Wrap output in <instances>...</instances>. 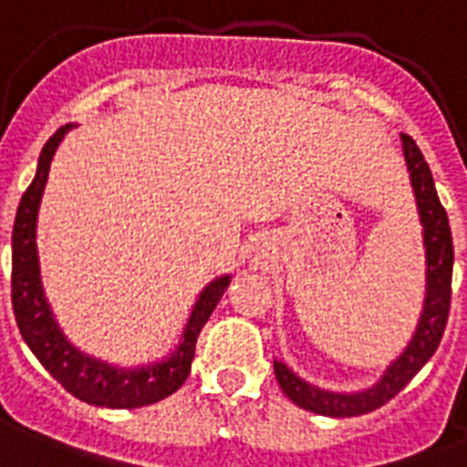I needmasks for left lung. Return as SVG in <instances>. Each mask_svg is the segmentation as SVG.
I'll list each match as a JSON object with an SVG mask.
<instances>
[{
  "mask_svg": "<svg viewBox=\"0 0 467 467\" xmlns=\"http://www.w3.org/2000/svg\"><path fill=\"white\" fill-rule=\"evenodd\" d=\"M402 150H405L407 167H410L414 198H417L421 225H424V247H427V300H424L420 327H417L410 347L402 351V356L390 368L385 370L380 383L373 385L370 390L354 392V395H339V392H325L319 388H312L306 380H300L293 370L285 368L284 363H274L278 385L296 405L307 412L325 414V417H358V414L373 412L378 407H383L434 356L443 329H446V322H449L451 276H453V240H451L449 215L436 196L431 169L410 135H402Z\"/></svg>",
  "mask_w": 467,
  "mask_h": 467,
  "instance_id": "obj_1",
  "label": "left lung"
}]
</instances>
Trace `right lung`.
Instances as JSON below:
<instances>
[{
  "label": "right lung",
  "mask_w": 467,
  "mask_h": 467,
  "mask_svg": "<svg viewBox=\"0 0 467 467\" xmlns=\"http://www.w3.org/2000/svg\"><path fill=\"white\" fill-rule=\"evenodd\" d=\"M72 126L60 128L46 142L38 157V171L33 176L31 186L26 189L18 203L14 234H11V306L16 315L18 332L24 337L36 358L57 383L82 402L97 407H113V410H133V407L155 405L160 400L169 398L189 378L196 339L203 325L215 310L218 300L223 298L230 276L215 278L205 285L201 298L196 300L191 312L189 325L183 329L182 344L169 356L167 361L152 363L145 368L123 370L111 368L109 363L79 354L55 322L53 312L47 307L43 285H40L38 252H36V220L43 189H46L47 171L53 161L55 150L60 145Z\"/></svg>",
  "instance_id": "add662e5"
}]
</instances>
